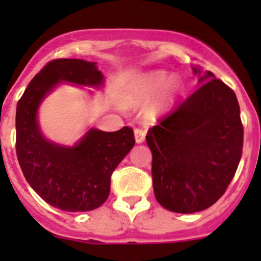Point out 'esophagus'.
I'll return each mask as SVG.
<instances>
[{"mask_svg":"<svg viewBox=\"0 0 261 261\" xmlns=\"http://www.w3.org/2000/svg\"><path fill=\"white\" fill-rule=\"evenodd\" d=\"M145 135H146V133H145L144 129L136 128V129H135V138H136V142H137V144H142V142L145 141Z\"/></svg>","mask_w":261,"mask_h":261,"instance_id":"1","label":"esophagus"}]
</instances>
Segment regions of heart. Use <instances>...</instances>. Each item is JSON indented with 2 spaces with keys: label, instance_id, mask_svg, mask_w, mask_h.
<instances>
[{
  "label": "heart",
  "instance_id": "1",
  "mask_svg": "<svg viewBox=\"0 0 261 261\" xmlns=\"http://www.w3.org/2000/svg\"><path fill=\"white\" fill-rule=\"evenodd\" d=\"M165 87V93L162 98L147 106L145 110V114L150 117H155L161 115L168 106L174 103L175 99L179 96V94L183 91L184 84L180 77L170 78V74L167 71L156 70L151 71L149 74L144 75L141 80L138 81L137 85L135 86L133 91L125 96L128 103H141L144 100H147L153 95H155L158 91Z\"/></svg>",
  "mask_w": 261,
  "mask_h": 261
}]
</instances>
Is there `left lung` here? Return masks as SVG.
Listing matches in <instances>:
<instances>
[{"label":"left lung","instance_id":"1","mask_svg":"<svg viewBox=\"0 0 261 261\" xmlns=\"http://www.w3.org/2000/svg\"><path fill=\"white\" fill-rule=\"evenodd\" d=\"M192 70L201 86L146 135L156 201L183 214L204 211L225 193L243 147L235 93L212 71Z\"/></svg>","mask_w":261,"mask_h":261}]
</instances>
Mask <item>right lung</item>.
Returning <instances> with one entry per match:
<instances>
[{"label": "right lung", "mask_w": 261, "mask_h": 261, "mask_svg": "<svg viewBox=\"0 0 261 261\" xmlns=\"http://www.w3.org/2000/svg\"><path fill=\"white\" fill-rule=\"evenodd\" d=\"M62 82L99 89L105 75L96 62L57 59L48 62L27 86L17 106V156L23 175L41 199L65 212H87L107 200L111 175L135 146L129 126L116 132L89 129L73 146L49 141L38 111Z\"/></svg>", "instance_id": "1"}]
</instances>
